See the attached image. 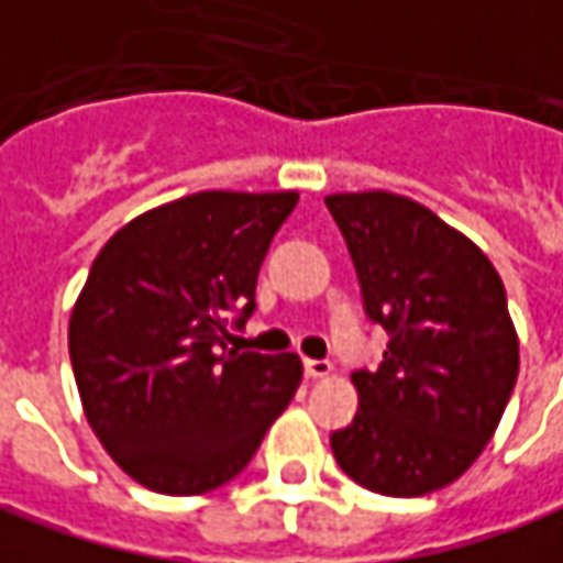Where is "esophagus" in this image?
Wrapping results in <instances>:
<instances>
[{"instance_id": "34e87169", "label": "esophagus", "mask_w": 563, "mask_h": 563, "mask_svg": "<svg viewBox=\"0 0 563 563\" xmlns=\"http://www.w3.org/2000/svg\"><path fill=\"white\" fill-rule=\"evenodd\" d=\"M332 373L330 361H305V376L308 378H323Z\"/></svg>"}]
</instances>
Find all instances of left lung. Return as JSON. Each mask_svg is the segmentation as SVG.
Here are the masks:
<instances>
[{"label": "left lung", "instance_id": "1", "mask_svg": "<svg viewBox=\"0 0 563 563\" xmlns=\"http://www.w3.org/2000/svg\"><path fill=\"white\" fill-rule=\"evenodd\" d=\"M327 209L366 317L391 335L376 369L351 376L361 407L332 431L335 462L382 496L441 490L484 453L518 382L506 286L465 233L410 197L330 194Z\"/></svg>", "mask_w": 563, "mask_h": 563}]
</instances>
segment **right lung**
Wrapping results in <instances>:
<instances>
[{"label":"right lung","instance_id":"obj_1","mask_svg":"<svg viewBox=\"0 0 563 563\" xmlns=\"http://www.w3.org/2000/svg\"><path fill=\"white\" fill-rule=\"evenodd\" d=\"M296 202V190L190 194L132 218L91 262L67 332L73 376L91 431L147 490L228 484L296 397L298 354L224 345Z\"/></svg>","mask_w":563,"mask_h":563}]
</instances>
